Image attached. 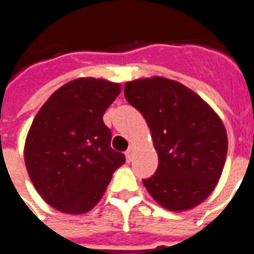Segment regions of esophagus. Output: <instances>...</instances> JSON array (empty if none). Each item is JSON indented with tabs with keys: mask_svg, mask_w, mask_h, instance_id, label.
Wrapping results in <instances>:
<instances>
[{
	"mask_svg": "<svg viewBox=\"0 0 254 254\" xmlns=\"http://www.w3.org/2000/svg\"><path fill=\"white\" fill-rule=\"evenodd\" d=\"M132 157H134V146H130L128 149L126 150V159H127V162H131Z\"/></svg>",
	"mask_w": 254,
	"mask_h": 254,
	"instance_id": "esophagus-1",
	"label": "esophagus"
}]
</instances>
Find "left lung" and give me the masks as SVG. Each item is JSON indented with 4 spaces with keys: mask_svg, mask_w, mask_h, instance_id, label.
Wrapping results in <instances>:
<instances>
[{
    "mask_svg": "<svg viewBox=\"0 0 254 254\" xmlns=\"http://www.w3.org/2000/svg\"><path fill=\"white\" fill-rule=\"evenodd\" d=\"M124 97L145 117L157 150L156 173L142 180L153 199L173 211L203 202L227 157L220 117L193 91L163 77L127 83Z\"/></svg>",
    "mask_w": 254,
    "mask_h": 254,
    "instance_id": "left-lung-1",
    "label": "left lung"
}]
</instances>
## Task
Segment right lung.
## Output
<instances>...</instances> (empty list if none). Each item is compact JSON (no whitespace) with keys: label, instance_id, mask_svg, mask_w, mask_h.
Here are the masks:
<instances>
[{"label":"right lung","instance_id":"add662e5","mask_svg":"<svg viewBox=\"0 0 254 254\" xmlns=\"http://www.w3.org/2000/svg\"><path fill=\"white\" fill-rule=\"evenodd\" d=\"M120 90L106 80L77 78L55 91L34 117L24 162L37 192L57 210H91L126 162L112 149V132L102 120Z\"/></svg>","mask_w":254,"mask_h":254}]
</instances>
